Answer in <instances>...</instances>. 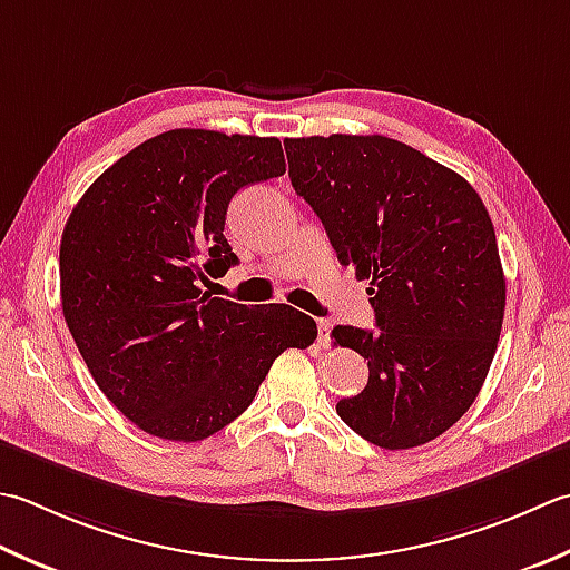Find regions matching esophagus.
<instances>
[{
	"instance_id": "esophagus-1",
	"label": "esophagus",
	"mask_w": 570,
	"mask_h": 570,
	"mask_svg": "<svg viewBox=\"0 0 570 570\" xmlns=\"http://www.w3.org/2000/svg\"><path fill=\"white\" fill-rule=\"evenodd\" d=\"M318 343L323 348H328L331 345V323L328 321H318Z\"/></svg>"
}]
</instances>
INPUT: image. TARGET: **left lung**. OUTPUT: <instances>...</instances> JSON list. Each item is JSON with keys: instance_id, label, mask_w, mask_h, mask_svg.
Instances as JSON below:
<instances>
[{"instance_id": "8db88e82", "label": "left lung", "mask_w": 570, "mask_h": 570, "mask_svg": "<svg viewBox=\"0 0 570 570\" xmlns=\"http://www.w3.org/2000/svg\"><path fill=\"white\" fill-rule=\"evenodd\" d=\"M284 148L338 262L371 282L377 331L331 333L371 371L336 412L377 448H420L470 410L494 361L507 282L489 212L462 175L393 138L333 132Z\"/></svg>"}]
</instances>
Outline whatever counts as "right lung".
<instances>
[{"instance_id":"add662e5","label":"right lung","mask_w":570,"mask_h":570,"mask_svg":"<svg viewBox=\"0 0 570 570\" xmlns=\"http://www.w3.org/2000/svg\"><path fill=\"white\" fill-rule=\"evenodd\" d=\"M284 173L276 138L167 130L110 165L66 222V326L104 395L153 438L197 442L227 428L278 355L318 336L292 306L199 288L239 262L225 237L232 197Z\"/></svg>"}]
</instances>
